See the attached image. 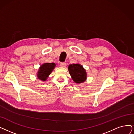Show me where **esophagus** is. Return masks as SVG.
Returning a JSON list of instances; mask_svg holds the SVG:
<instances>
[{"instance_id": "1", "label": "esophagus", "mask_w": 134, "mask_h": 134, "mask_svg": "<svg viewBox=\"0 0 134 134\" xmlns=\"http://www.w3.org/2000/svg\"><path fill=\"white\" fill-rule=\"evenodd\" d=\"M60 66L62 67H63V68H65L66 66V63H64V62H62L60 64Z\"/></svg>"}]
</instances>
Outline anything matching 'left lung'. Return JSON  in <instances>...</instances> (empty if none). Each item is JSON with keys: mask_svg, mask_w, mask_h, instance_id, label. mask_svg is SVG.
Here are the masks:
<instances>
[{"mask_svg": "<svg viewBox=\"0 0 134 134\" xmlns=\"http://www.w3.org/2000/svg\"><path fill=\"white\" fill-rule=\"evenodd\" d=\"M69 73L74 81L77 83L84 82L86 79L87 74L82 65L78 64H72L69 65Z\"/></svg>", "mask_w": 134, "mask_h": 134, "instance_id": "left-lung-1", "label": "left lung"}]
</instances>
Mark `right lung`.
<instances>
[{
    "label": "right lung",
    "mask_w": 134,
    "mask_h": 134,
    "mask_svg": "<svg viewBox=\"0 0 134 134\" xmlns=\"http://www.w3.org/2000/svg\"><path fill=\"white\" fill-rule=\"evenodd\" d=\"M55 66V63H44L41 66L37 74L38 79L42 81H45Z\"/></svg>",
    "instance_id": "add662e5"
}]
</instances>
